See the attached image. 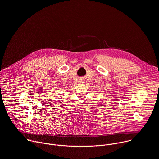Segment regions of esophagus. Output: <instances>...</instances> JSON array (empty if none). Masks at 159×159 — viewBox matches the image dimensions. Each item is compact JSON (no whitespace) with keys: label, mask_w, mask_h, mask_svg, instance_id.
<instances>
[{"label":"esophagus","mask_w":159,"mask_h":159,"mask_svg":"<svg viewBox=\"0 0 159 159\" xmlns=\"http://www.w3.org/2000/svg\"><path fill=\"white\" fill-rule=\"evenodd\" d=\"M84 80H81V83H84Z\"/></svg>","instance_id":"obj_1"}]
</instances>
